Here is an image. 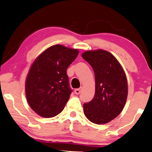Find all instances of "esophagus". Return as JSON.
<instances>
[{"instance_id":"34e87169","label":"esophagus","mask_w":152,"mask_h":152,"mask_svg":"<svg viewBox=\"0 0 152 152\" xmlns=\"http://www.w3.org/2000/svg\"><path fill=\"white\" fill-rule=\"evenodd\" d=\"M82 91V88L81 87V88H76V89L74 90V93L76 94V95H78V94H80V93Z\"/></svg>"}]
</instances>
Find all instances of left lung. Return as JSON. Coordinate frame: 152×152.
Masks as SVG:
<instances>
[{
  "instance_id": "obj_1",
  "label": "left lung",
  "mask_w": 152,
  "mask_h": 152,
  "mask_svg": "<svg viewBox=\"0 0 152 152\" xmlns=\"http://www.w3.org/2000/svg\"><path fill=\"white\" fill-rule=\"evenodd\" d=\"M81 56L91 66L96 81L95 95L83 104V112L94 124H106L121 112L126 104V74L117 59L106 50H87Z\"/></svg>"
}]
</instances>
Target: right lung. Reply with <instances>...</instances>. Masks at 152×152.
Listing matches in <instances>:
<instances>
[{
  "instance_id": "add662e5",
  "label": "right lung",
  "mask_w": 152,
  "mask_h": 152,
  "mask_svg": "<svg viewBox=\"0 0 152 152\" xmlns=\"http://www.w3.org/2000/svg\"><path fill=\"white\" fill-rule=\"evenodd\" d=\"M78 54L77 49L54 45L32 64L26 80V96L39 116L53 117L64 109L72 92L66 70Z\"/></svg>"
}]
</instances>
